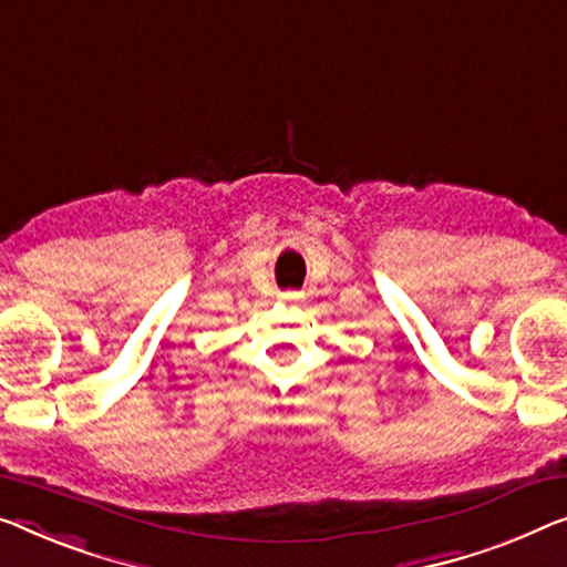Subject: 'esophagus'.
Returning a JSON list of instances; mask_svg holds the SVG:
<instances>
[{
  "mask_svg": "<svg viewBox=\"0 0 567 567\" xmlns=\"http://www.w3.org/2000/svg\"><path fill=\"white\" fill-rule=\"evenodd\" d=\"M302 295L300 292H282V300H287V302H292V300H300Z\"/></svg>",
  "mask_w": 567,
  "mask_h": 567,
  "instance_id": "obj_1",
  "label": "esophagus"
}]
</instances>
